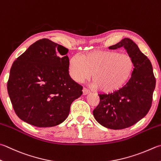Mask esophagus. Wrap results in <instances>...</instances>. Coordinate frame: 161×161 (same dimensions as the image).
<instances>
[{"instance_id": "esophagus-1", "label": "esophagus", "mask_w": 161, "mask_h": 161, "mask_svg": "<svg viewBox=\"0 0 161 161\" xmlns=\"http://www.w3.org/2000/svg\"><path fill=\"white\" fill-rule=\"evenodd\" d=\"M90 93V90H88L87 89H86V88H83V94L84 95H87V94H89Z\"/></svg>"}]
</instances>
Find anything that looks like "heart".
<instances>
[{
    "mask_svg": "<svg viewBox=\"0 0 161 161\" xmlns=\"http://www.w3.org/2000/svg\"><path fill=\"white\" fill-rule=\"evenodd\" d=\"M134 69L132 57L116 51L96 50L82 58L74 56L69 62V74L73 80L80 83L92 74L93 86L104 92L120 89L130 78Z\"/></svg>",
    "mask_w": 161,
    "mask_h": 161,
    "instance_id": "obj_1",
    "label": "heart"
}]
</instances>
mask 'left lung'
<instances>
[{
    "label": "left lung",
    "instance_id": "8db88e82",
    "mask_svg": "<svg viewBox=\"0 0 161 161\" xmlns=\"http://www.w3.org/2000/svg\"><path fill=\"white\" fill-rule=\"evenodd\" d=\"M123 47L134 61L131 78L122 88L111 94L99 95V103L93 110L94 117L102 126L121 130L135 125L149 111L156 87L150 60L131 39L125 38L108 48Z\"/></svg>",
    "mask_w": 161,
    "mask_h": 161
}]
</instances>
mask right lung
Here are the masks:
<instances>
[{"label": "right lung", "mask_w": 161, "mask_h": 161, "mask_svg": "<svg viewBox=\"0 0 161 161\" xmlns=\"http://www.w3.org/2000/svg\"><path fill=\"white\" fill-rule=\"evenodd\" d=\"M69 50L47 38L32 44L13 62L8 92L21 120L39 128L53 127L68 117L83 87L69 74Z\"/></svg>", "instance_id": "right-lung-1"}]
</instances>
